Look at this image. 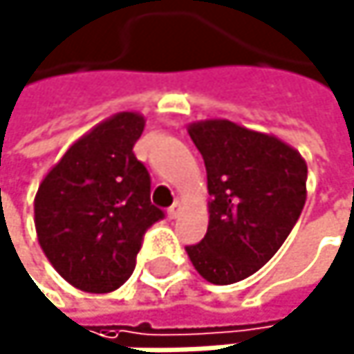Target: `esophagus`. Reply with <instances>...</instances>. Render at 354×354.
<instances>
[{
  "mask_svg": "<svg viewBox=\"0 0 354 354\" xmlns=\"http://www.w3.org/2000/svg\"><path fill=\"white\" fill-rule=\"evenodd\" d=\"M180 207H183V205H180V201H174V203H171V207L167 209V216H169L171 220H174V218H178V214H180Z\"/></svg>",
  "mask_w": 354,
  "mask_h": 354,
  "instance_id": "esophagus-1",
  "label": "esophagus"
}]
</instances>
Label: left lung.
<instances>
[{
  "label": "left lung",
  "mask_w": 354,
  "mask_h": 354,
  "mask_svg": "<svg viewBox=\"0 0 354 354\" xmlns=\"http://www.w3.org/2000/svg\"><path fill=\"white\" fill-rule=\"evenodd\" d=\"M207 171V233L187 254L214 286L262 268L288 239L306 201V161L272 134L229 119L189 125Z\"/></svg>",
  "instance_id": "1"
}]
</instances>
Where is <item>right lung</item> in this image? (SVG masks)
Wrapping results in <instances>:
<instances>
[{"label": "right lung", "mask_w": 354, "mask_h": 354, "mask_svg": "<svg viewBox=\"0 0 354 354\" xmlns=\"http://www.w3.org/2000/svg\"><path fill=\"white\" fill-rule=\"evenodd\" d=\"M145 121L134 111L100 121L37 189V241L56 272L82 292L109 294L128 281L147 229L163 218L151 205V176L132 151Z\"/></svg>", "instance_id": "obj_1"}]
</instances>
